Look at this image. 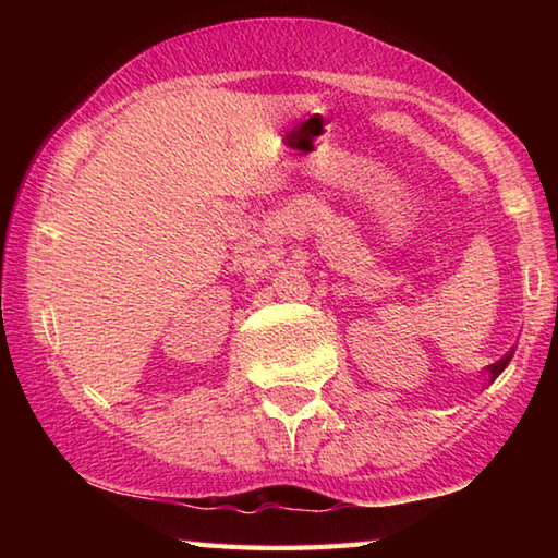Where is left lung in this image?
Segmentation results:
<instances>
[{
	"instance_id": "1",
	"label": "left lung",
	"mask_w": 558,
	"mask_h": 558,
	"mask_svg": "<svg viewBox=\"0 0 558 558\" xmlns=\"http://www.w3.org/2000/svg\"><path fill=\"white\" fill-rule=\"evenodd\" d=\"M512 354L514 352H509V354H505L502 359H499V362H495V364H489L487 366V374H489V381H495L499 374H502L505 369H507V364H509V359H512Z\"/></svg>"
}]
</instances>
